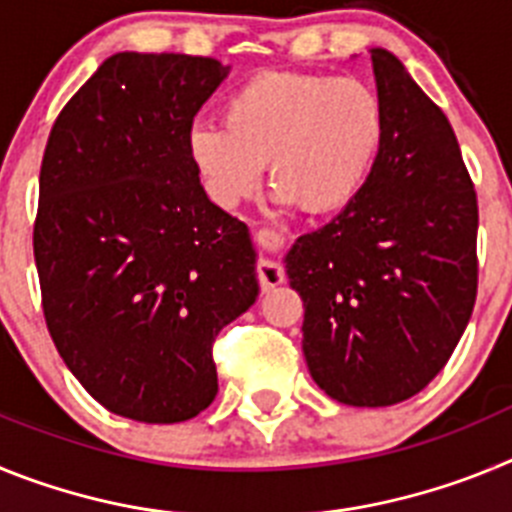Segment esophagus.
I'll list each match as a JSON object with an SVG mask.
<instances>
[{
  "instance_id": "esophagus-1",
  "label": "esophagus",
  "mask_w": 512,
  "mask_h": 512,
  "mask_svg": "<svg viewBox=\"0 0 512 512\" xmlns=\"http://www.w3.org/2000/svg\"><path fill=\"white\" fill-rule=\"evenodd\" d=\"M259 282H261V289H264V292H269V289L279 287V284L284 282L282 266H279L277 261L261 259L259 261Z\"/></svg>"
}]
</instances>
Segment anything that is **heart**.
Returning a JSON list of instances; mask_svg holds the SVG:
<instances>
[{"instance_id": "1", "label": "heart", "mask_w": 512, "mask_h": 512, "mask_svg": "<svg viewBox=\"0 0 512 512\" xmlns=\"http://www.w3.org/2000/svg\"><path fill=\"white\" fill-rule=\"evenodd\" d=\"M382 143V102L361 81L261 74L230 94L223 128L194 125L189 158L220 207L248 197L266 166L279 202L323 217L364 192Z\"/></svg>"}]
</instances>
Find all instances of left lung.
<instances>
[{
	"label": "left lung",
	"mask_w": 512,
	"mask_h": 512,
	"mask_svg": "<svg viewBox=\"0 0 512 512\" xmlns=\"http://www.w3.org/2000/svg\"><path fill=\"white\" fill-rule=\"evenodd\" d=\"M384 143L364 192L284 256L305 305L302 354L333 400L418 395L467 330L477 297V194L449 120L397 56L372 48Z\"/></svg>",
	"instance_id": "obj_1"
}]
</instances>
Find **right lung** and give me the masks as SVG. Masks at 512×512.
I'll use <instances>...</instances> for the list:
<instances>
[{
	"instance_id": "add662e5",
	"label": "right lung",
	"mask_w": 512,
	"mask_h": 512,
	"mask_svg": "<svg viewBox=\"0 0 512 512\" xmlns=\"http://www.w3.org/2000/svg\"><path fill=\"white\" fill-rule=\"evenodd\" d=\"M230 66L115 53L58 115L33 246L45 323L81 387L138 423L217 395L212 341L259 297L248 225L210 202L192 120Z\"/></svg>"
}]
</instances>
